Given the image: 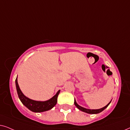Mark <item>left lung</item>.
<instances>
[{
    "instance_id": "8db88e82",
    "label": "left lung",
    "mask_w": 130,
    "mask_h": 130,
    "mask_svg": "<svg viewBox=\"0 0 130 130\" xmlns=\"http://www.w3.org/2000/svg\"><path fill=\"white\" fill-rule=\"evenodd\" d=\"M111 101H110V102L108 103V104L106 105L105 106H104V107H103L102 108H101V109H86V108H85L83 107H82L81 106L77 104V102H76V101L75 99H74V104L75 105V106L77 107L78 109L79 110H80V111H83V112H85L86 113H90V114H96V113H100L101 112H102V111H104V110L106 108L108 107V106L109 105L110 103H111Z\"/></svg>"
}]
</instances>
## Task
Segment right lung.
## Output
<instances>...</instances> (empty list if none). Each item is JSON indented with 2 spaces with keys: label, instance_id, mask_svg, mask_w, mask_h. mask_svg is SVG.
Listing matches in <instances>:
<instances>
[{
  "label": "right lung",
  "instance_id": "add662e5",
  "mask_svg": "<svg viewBox=\"0 0 130 130\" xmlns=\"http://www.w3.org/2000/svg\"><path fill=\"white\" fill-rule=\"evenodd\" d=\"M15 84L18 95L21 102L31 111L34 112H42L48 111L52 109L57 104V97L58 94L60 93V90H58L56 95L49 100L46 101H37L28 98L23 94L18 83L17 77L15 80Z\"/></svg>",
  "mask_w": 130,
  "mask_h": 130
}]
</instances>
